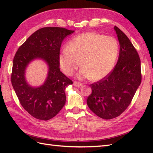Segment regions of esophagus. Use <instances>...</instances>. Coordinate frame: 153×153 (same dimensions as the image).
<instances>
[{"mask_svg": "<svg viewBox=\"0 0 153 153\" xmlns=\"http://www.w3.org/2000/svg\"><path fill=\"white\" fill-rule=\"evenodd\" d=\"M83 84L81 83V82H74V85L75 87H79L81 86H82Z\"/></svg>", "mask_w": 153, "mask_h": 153, "instance_id": "obj_1", "label": "esophagus"}]
</instances>
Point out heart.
<instances>
[{
  "instance_id": "b5f03b06",
  "label": "heart",
  "mask_w": 153,
  "mask_h": 153,
  "mask_svg": "<svg viewBox=\"0 0 153 153\" xmlns=\"http://www.w3.org/2000/svg\"><path fill=\"white\" fill-rule=\"evenodd\" d=\"M119 46L116 39L94 32L72 39L59 55L63 72L71 76L79 68V78L98 81L106 77L114 66Z\"/></svg>"
}]
</instances>
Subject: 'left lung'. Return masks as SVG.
Segmentation results:
<instances>
[{
	"label": "left lung",
	"instance_id": "1",
	"mask_svg": "<svg viewBox=\"0 0 153 153\" xmlns=\"http://www.w3.org/2000/svg\"><path fill=\"white\" fill-rule=\"evenodd\" d=\"M120 43L118 62L114 70L91 85L87 104L92 112L105 120L120 116L131 103L141 82V60L129 38L114 26Z\"/></svg>",
	"mask_w": 153,
	"mask_h": 153
}]
</instances>
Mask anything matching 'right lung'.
Masks as SVG:
<instances>
[{
  "label": "right lung",
  "mask_w": 153,
  "mask_h": 153,
  "mask_svg": "<svg viewBox=\"0 0 153 153\" xmlns=\"http://www.w3.org/2000/svg\"><path fill=\"white\" fill-rule=\"evenodd\" d=\"M74 31L64 27H46L32 34L18 49L13 60L11 82L21 105L34 118L48 120L56 116L66 103V87L73 82L60 70L59 55L65 37ZM41 59L49 67L43 85H29L25 75L31 61Z\"/></svg>",
  "instance_id": "add662e5"
}]
</instances>
